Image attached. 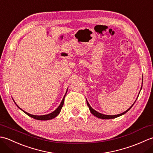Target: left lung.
I'll list each match as a JSON object with an SVG mask.
<instances>
[{
    "label": "left lung",
    "instance_id": "1",
    "mask_svg": "<svg viewBox=\"0 0 153 153\" xmlns=\"http://www.w3.org/2000/svg\"><path fill=\"white\" fill-rule=\"evenodd\" d=\"M141 89H142V87H141ZM86 101H87V106H88V107L89 108L90 112H91V114H93L94 116H95L96 117H97V118H100V119H105V120L116 118H117V117H119V116H122V115H123V114H126L127 112H128L129 110H130V108H131V107L133 106V105H134V103L135 102H135H134V104H133V105L131 106L130 108H128V109L127 110H126V111H125V112H123V113H122V114H117V115H113V116H111V115H105V114H101V113H100V112H98L97 111H96V110H94V109L92 108V107L90 106V105L89 104L88 101H87V100H86Z\"/></svg>",
    "mask_w": 153,
    "mask_h": 153
}]
</instances>
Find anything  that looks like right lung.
Here are the masks:
<instances>
[{
  "label": "right lung",
  "instance_id": "1",
  "mask_svg": "<svg viewBox=\"0 0 153 153\" xmlns=\"http://www.w3.org/2000/svg\"><path fill=\"white\" fill-rule=\"evenodd\" d=\"M67 91H68V89H67ZM66 93H67V91H66ZM66 94H65V95H64V98H63L62 100L60 105L59 106H58V108H57L56 110H55L54 111H53V112H51V113H50V114H46V115L37 116V115L31 114H29V113H27V112H25L24 110H22L17 105H16V103L15 102H15L16 105H17V106L18 107V108H19V109H21L23 112H25V113L27 115H28L29 116L31 117V118H34V119H36V120H51V119H53V118H55V117H56L58 114H59V113H60V111H61V109H62V106H63V105H64V98H65V96H66Z\"/></svg>",
  "mask_w": 153,
  "mask_h": 153
}]
</instances>
